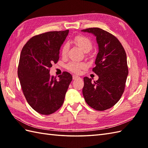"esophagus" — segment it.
Wrapping results in <instances>:
<instances>
[{"label": "esophagus", "mask_w": 148, "mask_h": 148, "mask_svg": "<svg viewBox=\"0 0 148 148\" xmlns=\"http://www.w3.org/2000/svg\"><path fill=\"white\" fill-rule=\"evenodd\" d=\"M79 77L78 76H77V75H73V76H72V78H73V79H77V78H79Z\"/></svg>", "instance_id": "esophagus-1"}]
</instances>
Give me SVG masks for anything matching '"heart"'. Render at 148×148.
I'll return each instance as SVG.
<instances>
[{
	"label": "heart",
	"mask_w": 148,
	"mask_h": 148,
	"mask_svg": "<svg viewBox=\"0 0 148 148\" xmlns=\"http://www.w3.org/2000/svg\"><path fill=\"white\" fill-rule=\"evenodd\" d=\"M74 42L84 52H88L92 48V42L89 38L83 36H77L74 37ZM69 49V45L65 44L61 49V53L63 56H65ZM86 67V64L83 62H77L72 61L67 65V69L74 73H79L81 69Z\"/></svg>",
	"instance_id": "obj_1"
}]
</instances>
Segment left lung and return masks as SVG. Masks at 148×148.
Instances as JSON below:
<instances>
[{
    "label": "left lung",
    "mask_w": 148,
    "mask_h": 148,
    "mask_svg": "<svg viewBox=\"0 0 148 148\" xmlns=\"http://www.w3.org/2000/svg\"><path fill=\"white\" fill-rule=\"evenodd\" d=\"M81 32L96 37L99 52L93 71L99 76L93 82L84 77L83 97L91 108L105 111L112 108L123 93L128 70L127 55L115 36L99 28H89Z\"/></svg>",
    "instance_id": "left-lung-1"
}]
</instances>
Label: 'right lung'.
Wrapping results in <instances>:
<instances>
[{"label":"right lung","instance_id":"right-lung-1","mask_svg":"<svg viewBox=\"0 0 148 148\" xmlns=\"http://www.w3.org/2000/svg\"><path fill=\"white\" fill-rule=\"evenodd\" d=\"M69 30L43 33L32 37L21 50L18 76L28 103L39 114L49 115L60 108L72 80L64 72L51 76L49 68L59 59L60 49Z\"/></svg>","mask_w":148,"mask_h":148}]
</instances>
